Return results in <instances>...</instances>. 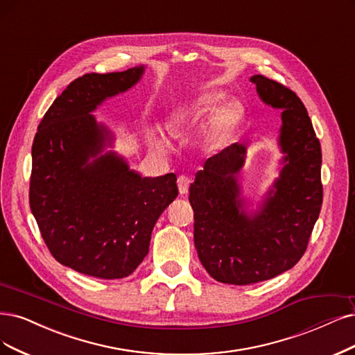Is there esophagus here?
<instances>
[{"mask_svg":"<svg viewBox=\"0 0 355 355\" xmlns=\"http://www.w3.org/2000/svg\"><path fill=\"white\" fill-rule=\"evenodd\" d=\"M190 178L186 175H180L177 180V184H178V191L180 194H187L189 187H190Z\"/></svg>","mask_w":355,"mask_h":355,"instance_id":"obj_1","label":"esophagus"}]
</instances>
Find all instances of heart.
I'll return each mask as SVG.
<instances>
[{"instance_id": "1", "label": "heart", "mask_w": 355, "mask_h": 355, "mask_svg": "<svg viewBox=\"0 0 355 355\" xmlns=\"http://www.w3.org/2000/svg\"><path fill=\"white\" fill-rule=\"evenodd\" d=\"M219 102H220V98L218 95H205L196 102L187 112H182L181 118L211 115L218 108ZM240 116H241L240 105L234 102L222 105L215 115V121H214L215 136H225L227 133H230V131L240 121Z\"/></svg>"}]
</instances>
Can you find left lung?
Returning <instances> with one entry per match:
<instances>
[{
	"instance_id": "obj_1",
	"label": "left lung",
	"mask_w": 355,
	"mask_h": 355,
	"mask_svg": "<svg viewBox=\"0 0 355 355\" xmlns=\"http://www.w3.org/2000/svg\"><path fill=\"white\" fill-rule=\"evenodd\" d=\"M261 101L282 110L281 148L285 166L261 211H243L235 175L243 166L240 143L205 162L190 186L194 245L214 279L250 285L291 269L307 250L323 202L322 149L304 103L290 87L256 74Z\"/></svg>"
}]
</instances>
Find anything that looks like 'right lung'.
Listing matches in <instances>:
<instances>
[{
    "instance_id": "right-lung-1",
    "label": "right lung",
    "mask_w": 355,
    "mask_h": 355,
    "mask_svg": "<svg viewBox=\"0 0 355 355\" xmlns=\"http://www.w3.org/2000/svg\"><path fill=\"white\" fill-rule=\"evenodd\" d=\"M143 67L77 77L52 102L32 144L31 211L58 263L101 279L135 272L157 218L178 196L175 174L141 178L114 153L96 156L94 111L137 83Z\"/></svg>"
}]
</instances>
